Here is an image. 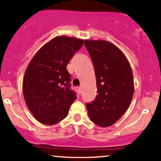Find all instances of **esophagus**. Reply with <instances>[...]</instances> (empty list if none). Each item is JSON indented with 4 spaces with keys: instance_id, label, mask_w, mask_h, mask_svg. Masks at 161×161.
Here are the masks:
<instances>
[{
    "instance_id": "1",
    "label": "esophagus",
    "mask_w": 161,
    "mask_h": 161,
    "mask_svg": "<svg viewBox=\"0 0 161 161\" xmlns=\"http://www.w3.org/2000/svg\"><path fill=\"white\" fill-rule=\"evenodd\" d=\"M77 89H78V92H79V93L82 92V87H81V86H79V87L77 88Z\"/></svg>"
}]
</instances>
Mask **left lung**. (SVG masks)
<instances>
[{
  "label": "left lung",
  "mask_w": 161,
  "mask_h": 161,
  "mask_svg": "<svg viewBox=\"0 0 161 161\" xmlns=\"http://www.w3.org/2000/svg\"><path fill=\"white\" fill-rule=\"evenodd\" d=\"M96 77L97 93L86 104L95 124L109 127L129 107L134 94L133 74L128 59L114 44L104 40H85Z\"/></svg>",
  "instance_id": "left-lung-1"
}]
</instances>
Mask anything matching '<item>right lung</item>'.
<instances>
[{"instance_id": "obj_1", "label": "right lung", "mask_w": 161, "mask_h": 161, "mask_svg": "<svg viewBox=\"0 0 161 161\" xmlns=\"http://www.w3.org/2000/svg\"><path fill=\"white\" fill-rule=\"evenodd\" d=\"M83 43L84 40L73 37H55L40 49L28 65L23 92L26 105L40 122H59L76 99L66 66Z\"/></svg>"}]
</instances>
